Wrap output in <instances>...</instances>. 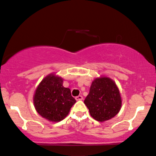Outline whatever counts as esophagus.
<instances>
[{"instance_id":"obj_1","label":"esophagus","mask_w":156,"mask_h":156,"mask_svg":"<svg viewBox=\"0 0 156 156\" xmlns=\"http://www.w3.org/2000/svg\"><path fill=\"white\" fill-rule=\"evenodd\" d=\"M76 99L77 101H78V100H82V99H83V97L81 96V95H78V96H77L76 97Z\"/></svg>"}]
</instances>
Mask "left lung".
Wrapping results in <instances>:
<instances>
[{"mask_svg": "<svg viewBox=\"0 0 156 156\" xmlns=\"http://www.w3.org/2000/svg\"><path fill=\"white\" fill-rule=\"evenodd\" d=\"M93 119L100 122L111 119L121 108V97L115 82L108 77L95 78L84 100Z\"/></svg>", "mask_w": 156, "mask_h": 156, "instance_id": "left-lung-1", "label": "left lung"}]
</instances>
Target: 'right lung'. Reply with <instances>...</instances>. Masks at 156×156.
Returning <instances> with one entry per match:
<instances>
[{
	"instance_id": "add662e5",
	"label": "right lung",
	"mask_w": 156,
	"mask_h": 156,
	"mask_svg": "<svg viewBox=\"0 0 156 156\" xmlns=\"http://www.w3.org/2000/svg\"><path fill=\"white\" fill-rule=\"evenodd\" d=\"M61 77L49 74L41 80L33 97V103L39 115L52 122H59L68 115L76 100L70 89L63 86Z\"/></svg>"
}]
</instances>
